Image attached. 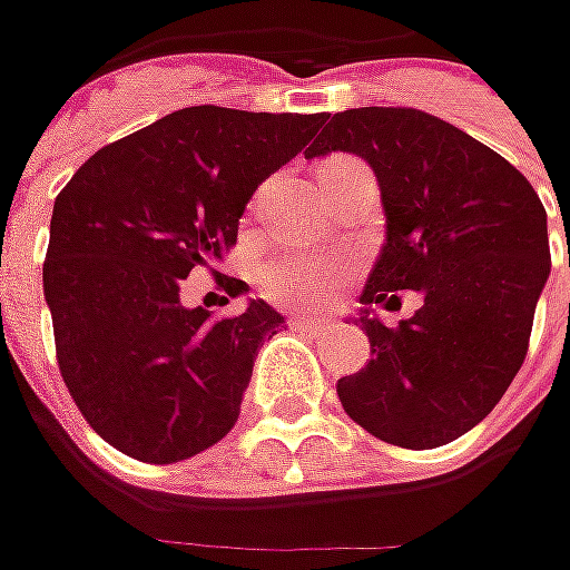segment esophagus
I'll list each match as a JSON object with an SVG mask.
<instances>
[{"instance_id":"34e87169","label":"esophagus","mask_w":570,"mask_h":570,"mask_svg":"<svg viewBox=\"0 0 570 570\" xmlns=\"http://www.w3.org/2000/svg\"><path fill=\"white\" fill-rule=\"evenodd\" d=\"M292 323H295L297 330H307V333H314V336H320V333H330V330H333V323H330V320L304 317V314L292 317Z\"/></svg>"}]
</instances>
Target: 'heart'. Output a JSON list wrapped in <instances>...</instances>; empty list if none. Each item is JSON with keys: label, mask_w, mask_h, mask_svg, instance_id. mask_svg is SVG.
<instances>
[{"label": "heart", "mask_w": 570, "mask_h": 570, "mask_svg": "<svg viewBox=\"0 0 570 570\" xmlns=\"http://www.w3.org/2000/svg\"><path fill=\"white\" fill-rule=\"evenodd\" d=\"M352 269V259L340 253L282 250L273 253L259 269V288L275 304H320L336 292Z\"/></svg>", "instance_id": "obj_1"}]
</instances>
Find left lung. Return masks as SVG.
I'll return each mask as SVG.
<instances>
[{
	"mask_svg": "<svg viewBox=\"0 0 570 570\" xmlns=\"http://www.w3.org/2000/svg\"><path fill=\"white\" fill-rule=\"evenodd\" d=\"M374 167L386 244L362 304L422 307L400 326L364 311L371 362L340 377L342 409L386 444L441 448L475 428L517 377L549 269L546 208L530 180L453 122L415 107L333 114L304 151Z\"/></svg>",
	"mask_w": 570,
	"mask_h": 570,
	"instance_id": "obj_1",
	"label": "left lung"
}]
</instances>
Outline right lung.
<instances>
[{
	"label": "right lung",
	"instance_id": "obj_1",
	"mask_svg": "<svg viewBox=\"0 0 570 570\" xmlns=\"http://www.w3.org/2000/svg\"><path fill=\"white\" fill-rule=\"evenodd\" d=\"M323 114L184 107L104 145L59 189L43 259L59 374L85 422L142 463H177L228 434L253 358L285 323L266 301L212 317L180 278L237 244L256 187ZM230 295L247 285L222 278Z\"/></svg>",
	"mask_w": 570,
	"mask_h": 570
}]
</instances>
